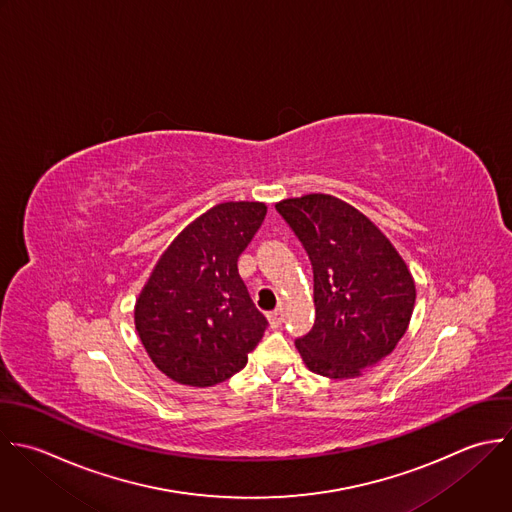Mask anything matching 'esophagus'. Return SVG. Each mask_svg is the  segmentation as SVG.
Masks as SVG:
<instances>
[{
    "instance_id": "esophagus-1",
    "label": "esophagus",
    "mask_w": 512,
    "mask_h": 512,
    "mask_svg": "<svg viewBox=\"0 0 512 512\" xmlns=\"http://www.w3.org/2000/svg\"><path fill=\"white\" fill-rule=\"evenodd\" d=\"M283 315H285V311H283V307H279V309H275V311H271V313H267V319H269V325L273 327V329H277V327H281L283 325Z\"/></svg>"
}]
</instances>
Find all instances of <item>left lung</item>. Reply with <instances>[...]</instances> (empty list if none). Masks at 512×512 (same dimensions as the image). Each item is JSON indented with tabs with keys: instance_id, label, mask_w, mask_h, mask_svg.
<instances>
[{
	"instance_id": "1",
	"label": "left lung",
	"mask_w": 512,
	"mask_h": 512,
	"mask_svg": "<svg viewBox=\"0 0 512 512\" xmlns=\"http://www.w3.org/2000/svg\"><path fill=\"white\" fill-rule=\"evenodd\" d=\"M281 217L313 265L315 325L295 341L309 371L359 377L393 353L415 309V281L381 229L325 193L283 199Z\"/></svg>"
}]
</instances>
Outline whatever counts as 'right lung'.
<instances>
[{
    "label": "right lung",
    "mask_w": 512,
    "mask_h": 512,
    "mask_svg": "<svg viewBox=\"0 0 512 512\" xmlns=\"http://www.w3.org/2000/svg\"><path fill=\"white\" fill-rule=\"evenodd\" d=\"M267 215L259 201H227L191 221L163 251L135 301V329L169 379L213 387L247 365L267 319L237 259Z\"/></svg>",
    "instance_id": "1"
}]
</instances>
